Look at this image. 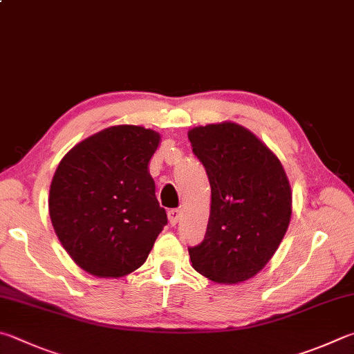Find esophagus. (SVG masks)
Segmentation results:
<instances>
[{
    "label": "esophagus",
    "instance_id": "obj_1",
    "mask_svg": "<svg viewBox=\"0 0 354 354\" xmlns=\"http://www.w3.org/2000/svg\"><path fill=\"white\" fill-rule=\"evenodd\" d=\"M179 218H181V210H178V209L169 210V223H170V226H176L178 221H179Z\"/></svg>",
    "mask_w": 354,
    "mask_h": 354
}]
</instances>
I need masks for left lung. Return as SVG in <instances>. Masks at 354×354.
<instances>
[{"label":"left lung","instance_id":"1","mask_svg":"<svg viewBox=\"0 0 354 354\" xmlns=\"http://www.w3.org/2000/svg\"><path fill=\"white\" fill-rule=\"evenodd\" d=\"M207 171L212 201L201 244L189 248L195 271L216 283H241L272 259L288 230L292 194L280 159L235 122L187 133Z\"/></svg>","mask_w":354,"mask_h":354}]
</instances>
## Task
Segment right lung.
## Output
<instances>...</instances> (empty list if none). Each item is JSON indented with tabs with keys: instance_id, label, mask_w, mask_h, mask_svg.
Masks as SVG:
<instances>
[{
	"instance_id": "right-lung-1",
	"label": "right lung",
	"mask_w": 354,
	"mask_h": 354,
	"mask_svg": "<svg viewBox=\"0 0 354 354\" xmlns=\"http://www.w3.org/2000/svg\"><path fill=\"white\" fill-rule=\"evenodd\" d=\"M160 134L114 125L74 145L54 173L49 216L62 246L83 271L118 279L145 263L167 214L149 162Z\"/></svg>"
}]
</instances>
